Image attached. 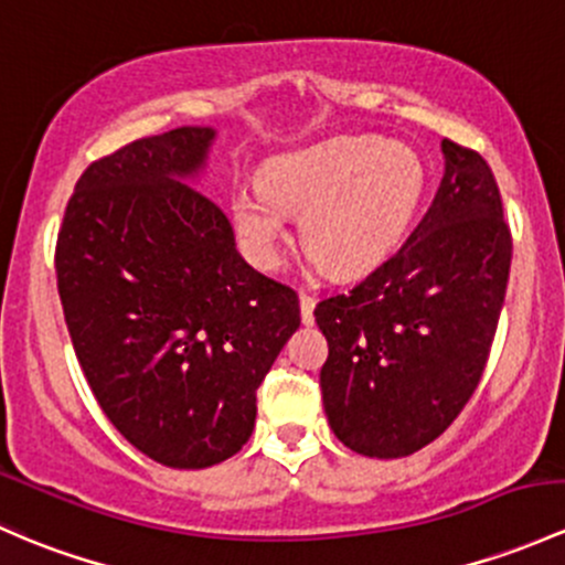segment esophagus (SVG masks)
I'll return each mask as SVG.
<instances>
[{
	"label": "esophagus",
	"mask_w": 565,
	"mask_h": 565,
	"mask_svg": "<svg viewBox=\"0 0 565 565\" xmlns=\"http://www.w3.org/2000/svg\"><path fill=\"white\" fill-rule=\"evenodd\" d=\"M313 308H317V295L300 292V317H302V324H313Z\"/></svg>",
	"instance_id": "34e87169"
}]
</instances>
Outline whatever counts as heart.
I'll return each instance as SVG.
<instances>
[{
    "label": "heart",
    "mask_w": 565,
    "mask_h": 565,
    "mask_svg": "<svg viewBox=\"0 0 565 565\" xmlns=\"http://www.w3.org/2000/svg\"><path fill=\"white\" fill-rule=\"evenodd\" d=\"M423 194L412 148L341 135L267 159L259 183L235 186L233 222L248 259L273 270L292 237L289 213H302L313 267L352 278L397 252Z\"/></svg>",
    "instance_id": "heart-1"
}]
</instances>
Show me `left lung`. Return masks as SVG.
<instances>
[{
    "mask_svg": "<svg viewBox=\"0 0 565 565\" xmlns=\"http://www.w3.org/2000/svg\"><path fill=\"white\" fill-rule=\"evenodd\" d=\"M444 178L408 241L347 295L313 308L338 441L406 457L436 441L477 390L507 298L512 233L490 164L441 142Z\"/></svg>",
    "mask_w": 565,
    "mask_h": 565,
    "instance_id": "1",
    "label": "left lung"
}]
</instances>
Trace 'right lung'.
Returning a JSON list of instances; mask_svg holds the SVG:
<instances>
[{
    "instance_id": "obj_1",
    "label": "right lung",
    "mask_w": 565,
    "mask_h": 565,
    "mask_svg": "<svg viewBox=\"0 0 565 565\" xmlns=\"http://www.w3.org/2000/svg\"><path fill=\"white\" fill-rule=\"evenodd\" d=\"M216 129L140 138L86 168L64 211V322L113 427L170 468L233 457L257 387L300 328L295 289L237 254L233 224L186 178Z\"/></svg>"
}]
</instances>
